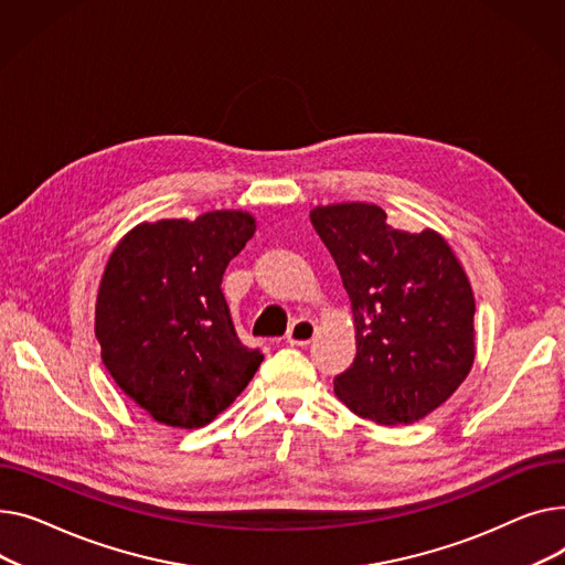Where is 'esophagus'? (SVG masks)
Masks as SVG:
<instances>
[{
  "label": "esophagus",
  "mask_w": 565,
  "mask_h": 565,
  "mask_svg": "<svg viewBox=\"0 0 565 565\" xmlns=\"http://www.w3.org/2000/svg\"><path fill=\"white\" fill-rule=\"evenodd\" d=\"M315 333H317L315 321L308 317H298L291 321V326L287 330V342L296 344V347H306L312 342Z\"/></svg>",
  "instance_id": "esophagus-1"
}]
</instances>
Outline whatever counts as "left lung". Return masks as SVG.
Listing matches in <instances>:
<instances>
[{"mask_svg": "<svg viewBox=\"0 0 565 565\" xmlns=\"http://www.w3.org/2000/svg\"><path fill=\"white\" fill-rule=\"evenodd\" d=\"M310 221L338 264L355 321V358L335 376V394L383 426L422 419L475 362L466 271L438 232L394 230L376 205L317 207Z\"/></svg>", "mask_w": 565, "mask_h": 565, "instance_id": "1", "label": "left lung"}]
</instances>
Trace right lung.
<instances>
[{"mask_svg": "<svg viewBox=\"0 0 565 565\" xmlns=\"http://www.w3.org/2000/svg\"><path fill=\"white\" fill-rule=\"evenodd\" d=\"M255 235L246 212L141 223L99 282L95 338L118 387L157 422L201 428L237 399L264 355L232 323L221 280Z\"/></svg>", "mask_w": 565, "mask_h": 565, "instance_id": "right-lung-1", "label": "right lung"}]
</instances>
